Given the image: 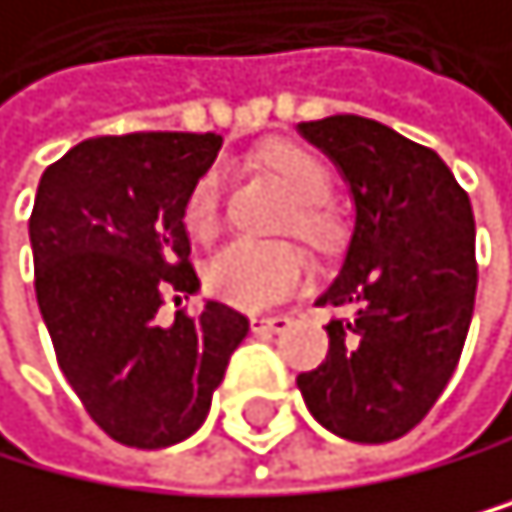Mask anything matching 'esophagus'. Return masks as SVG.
<instances>
[{
  "mask_svg": "<svg viewBox=\"0 0 512 512\" xmlns=\"http://www.w3.org/2000/svg\"><path fill=\"white\" fill-rule=\"evenodd\" d=\"M287 326H290V316H283V313H277V316H251V332L254 335H277Z\"/></svg>",
  "mask_w": 512,
  "mask_h": 512,
  "instance_id": "34e87169",
  "label": "esophagus"
}]
</instances>
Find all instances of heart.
<instances>
[{
	"mask_svg": "<svg viewBox=\"0 0 512 512\" xmlns=\"http://www.w3.org/2000/svg\"><path fill=\"white\" fill-rule=\"evenodd\" d=\"M264 167L293 193L296 216L290 225L303 238L326 245L332 238V219L319 203H326L332 193V177L326 164L316 154H309L293 144H280L264 154ZM219 170H209L196 180L190 199H186L183 222L190 235L206 238L219 222ZM306 280V258L293 245H258V241H229L206 264V287L222 303L238 309H264L277 303Z\"/></svg>",
	"mask_w": 512,
	"mask_h": 512,
	"instance_id": "b5f03b06",
	"label": "heart"
}]
</instances>
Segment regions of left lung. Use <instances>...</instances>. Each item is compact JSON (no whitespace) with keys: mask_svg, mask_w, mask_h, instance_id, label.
Returning <instances> with one entry per match:
<instances>
[{"mask_svg":"<svg viewBox=\"0 0 512 512\" xmlns=\"http://www.w3.org/2000/svg\"><path fill=\"white\" fill-rule=\"evenodd\" d=\"M296 131L342 174L355 225L319 306L329 355L296 377L319 426L381 445L410 432L439 400L465 348L478 264L474 212L435 151L361 115L300 122Z\"/></svg>","mask_w":512,"mask_h":512,"instance_id":"8db88e82","label":"left lung"}]
</instances>
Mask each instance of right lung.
I'll list each match as a JSON object with an SVG mask.
<instances>
[{"label": "right lung", "mask_w": 512, "mask_h": 512, "mask_svg": "<svg viewBox=\"0 0 512 512\" xmlns=\"http://www.w3.org/2000/svg\"><path fill=\"white\" fill-rule=\"evenodd\" d=\"M219 148V135L186 131L89 138L34 196V290L57 364L96 426L131 448L190 439L248 335L219 300L157 322L167 290H199L183 212Z\"/></svg>", "instance_id": "obj_1"}]
</instances>
